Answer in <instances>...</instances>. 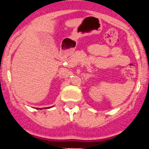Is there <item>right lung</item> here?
<instances>
[{
  "label": "right lung",
  "instance_id": "add662e5",
  "mask_svg": "<svg viewBox=\"0 0 149 149\" xmlns=\"http://www.w3.org/2000/svg\"><path fill=\"white\" fill-rule=\"evenodd\" d=\"M46 108H47V107H46ZM46 108H45V107H44V109H46ZM49 108H50V107H49ZM37 109H39V108H37ZM42 108H40V110H42Z\"/></svg>",
  "mask_w": 149,
  "mask_h": 149
}]
</instances>
